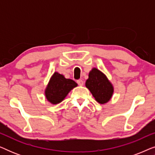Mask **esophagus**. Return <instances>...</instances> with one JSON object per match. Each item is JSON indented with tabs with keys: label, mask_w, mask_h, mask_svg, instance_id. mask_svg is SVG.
<instances>
[{
	"label": "esophagus",
	"mask_w": 155,
	"mask_h": 155,
	"mask_svg": "<svg viewBox=\"0 0 155 155\" xmlns=\"http://www.w3.org/2000/svg\"><path fill=\"white\" fill-rule=\"evenodd\" d=\"M77 82H78V84H79L80 86H82L84 84V82L82 81V80H78V81H77Z\"/></svg>",
	"instance_id": "34e87169"
}]
</instances>
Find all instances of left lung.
Segmentation results:
<instances>
[{
	"instance_id": "obj_1",
	"label": "left lung",
	"mask_w": 155,
	"mask_h": 155,
	"mask_svg": "<svg viewBox=\"0 0 155 155\" xmlns=\"http://www.w3.org/2000/svg\"><path fill=\"white\" fill-rule=\"evenodd\" d=\"M86 87L90 91L95 100L104 104L111 99L114 87L107 76L96 68H93L85 82Z\"/></svg>"
}]
</instances>
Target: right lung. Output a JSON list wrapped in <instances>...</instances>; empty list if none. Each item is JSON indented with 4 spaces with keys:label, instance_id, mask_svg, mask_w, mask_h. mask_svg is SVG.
Segmentation results:
<instances>
[{
    "label": "right lung",
    "instance_id": "add662e5",
    "mask_svg": "<svg viewBox=\"0 0 155 155\" xmlns=\"http://www.w3.org/2000/svg\"><path fill=\"white\" fill-rule=\"evenodd\" d=\"M78 84L71 79H66L61 74L55 72L51 77L45 89V97L52 104H57L65 98Z\"/></svg>",
    "mask_w": 155,
    "mask_h": 155
}]
</instances>
